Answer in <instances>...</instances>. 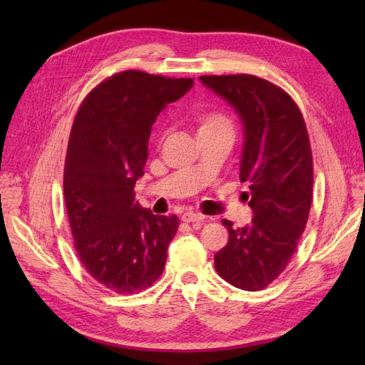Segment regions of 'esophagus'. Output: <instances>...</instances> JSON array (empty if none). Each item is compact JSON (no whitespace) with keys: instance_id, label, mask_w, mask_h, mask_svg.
Wrapping results in <instances>:
<instances>
[{"instance_id":"1","label":"esophagus","mask_w":365,"mask_h":365,"mask_svg":"<svg viewBox=\"0 0 365 365\" xmlns=\"http://www.w3.org/2000/svg\"><path fill=\"white\" fill-rule=\"evenodd\" d=\"M205 220L204 215L195 213V212H187L182 215V221L183 222H202Z\"/></svg>"}]
</instances>
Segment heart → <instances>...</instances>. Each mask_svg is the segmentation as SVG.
<instances>
[{
  "mask_svg": "<svg viewBox=\"0 0 365 365\" xmlns=\"http://www.w3.org/2000/svg\"><path fill=\"white\" fill-rule=\"evenodd\" d=\"M195 125L197 136H208L216 133H232L234 135V125L227 114L218 110H200L195 114Z\"/></svg>",
  "mask_w": 365,
  "mask_h": 365,
  "instance_id": "heart-1",
  "label": "heart"
}]
</instances>
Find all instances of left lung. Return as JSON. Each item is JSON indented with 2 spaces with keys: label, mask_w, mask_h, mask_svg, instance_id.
Segmentation results:
<instances>
[{
  "label": "left lung",
  "mask_w": 365,
  "mask_h": 365,
  "mask_svg": "<svg viewBox=\"0 0 365 365\" xmlns=\"http://www.w3.org/2000/svg\"><path fill=\"white\" fill-rule=\"evenodd\" d=\"M204 86L235 108L245 144L240 180L250 183L254 218L245 227L222 220L227 245L215 254L218 274L237 289H265L285 269L304 232L312 202L311 143L298 105L254 75H205Z\"/></svg>",
  "instance_id": "obj_1"
}]
</instances>
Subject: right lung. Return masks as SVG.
<instances>
[{
	"instance_id": "obj_1",
	"label": "right lung",
	"mask_w": 365,
	"mask_h": 365,
	"mask_svg": "<svg viewBox=\"0 0 365 365\" xmlns=\"http://www.w3.org/2000/svg\"><path fill=\"white\" fill-rule=\"evenodd\" d=\"M192 78L139 71L92 89L75 115L64 166V199L75 250L88 273L115 293H135L161 276L178 218L135 202L158 114Z\"/></svg>"
}]
</instances>
